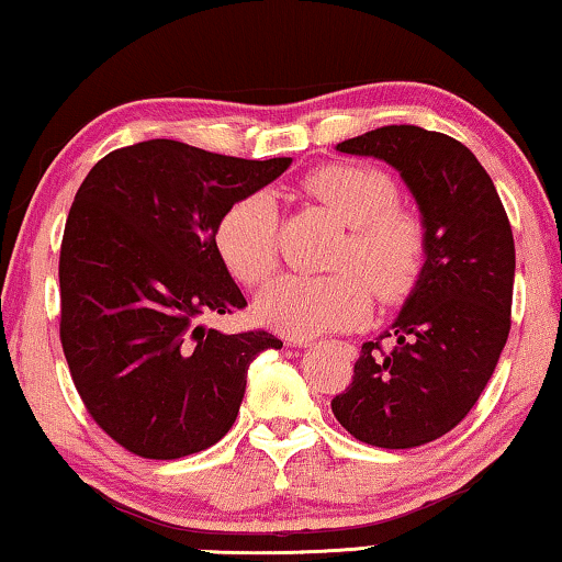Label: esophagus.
<instances>
[{
    "label": "esophagus",
    "mask_w": 562,
    "mask_h": 562,
    "mask_svg": "<svg viewBox=\"0 0 562 562\" xmlns=\"http://www.w3.org/2000/svg\"><path fill=\"white\" fill-rule=\"evenodd\" d=\"M291 342H294V345H304V348H306V345H312L310 337H296V340H291ZM340 345H342L345 356H348V358L356 356V348H352V345H348V342H340Z\"/></svg>",
    "instance_id": "1"
}]
</instances>
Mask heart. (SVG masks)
Returning a JSON list of instances; mask_svg holds the SVG:
<instances>
[{
  "label": "heart",
  "mask_w": 562,
  "mask_h": 562,
  "mask_svg": "<svg viewBox=\"0 0 562 562\" xmlns=\"http://www.w3.org/2000/svg\"><path fill=\"white\" fill-rule=\"evenodd\" d=\"M304 191L327 206L348 235L335 250L333 276H286L258 299L260 319L289 335L348 329L381 302H398L417 283L427 256L425 222L396 202L389 173L363 164H327L304 179ZM214 245L233 279L260 286L279 263V214L273 196L256 191L229 206L214 229Z\"/></svg>",
  "instance_id": "1"
}]
</instances>
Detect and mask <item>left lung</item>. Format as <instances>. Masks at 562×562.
I'll return each instance as SVG.
<instances>
[{
    "label": "left lung",
    "instance_id": "1",
    "mask_svg": "<svg viewBox=\"0 0 562 562\" xmlns=\"http://www.w3.org/2000/svg\"><path fill=\"white\" fill-rule=\"evenodd\" d=\"M337 150L402 173L425 222L427 260L389 333L363 345L333 412L360 442L417 448L463 422L502 356L512 329V225L486 168L456 137L386 125ZM386 336L395 340L389 351Z\"/></svg>",
    "mask_w": 562,
    "mask_h": 562
}]
</instances>
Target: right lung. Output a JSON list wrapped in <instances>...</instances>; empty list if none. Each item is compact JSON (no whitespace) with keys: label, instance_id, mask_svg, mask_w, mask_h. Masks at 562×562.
<instances>
[{"label":"right lung","instance_id":"obj_1","mask_svg":"<svg viewBox=\"0 0 562 562\" xmlns=\"http://www.w3.org/2000/svg\"><path fill=\"white\" fill-rule=\"evenodd\" d=\"M291 158L245 160L176 140L112 150L76 191L60 243V345L91 419L127 452L176 460L235 425L266 329L222 335L248 306L214 229Z\"/></svg>","mask_w":562,"mask_h":562}]
</instances>
